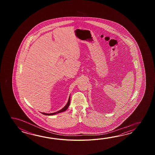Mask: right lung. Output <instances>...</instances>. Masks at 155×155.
Segmentation results:
<instances>
[{
	"label": "right lung",
	"mask_w": 155,
	"mask_h": 155,
	"mask_svg": "<svg viewBox=\"0 0 155 155\" xmlns=\"http://www.w3.org/2000/svg\"><path fill=\"white\" fill-rule=\"evenodd\" d=\"M70 96L69 98L68 101V103L66 104V105L65 106L63 109H61L59 111H56V112H54V113H51V114H46V113H43V112H41V114H43V115H55V114H59V113H60V112H64V111H66V110L68 109L69 106L70 105Z\"/></svg>",
	"instance_id": "right-lung-1"
}]
</instances>
